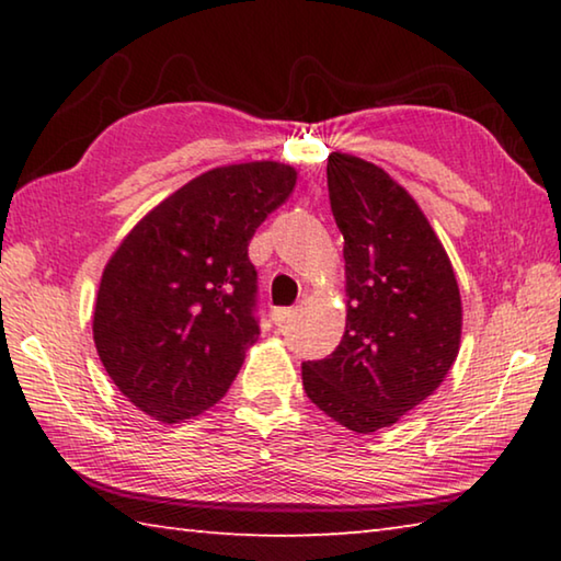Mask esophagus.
Returning <instances> with one entry per match:
<instances>
[{
    "instance_id": "34e87169",
    "label": "esophagus",
    "mask_w": 561,
    "mask_h": 561,
    "mask_svg": "<svg viewBox=\"0 0 561 561\" xmlns=\"http://www.w3.org/2000/svg\"><path fill=\"white\" fill-rule=\"evenodd\" d=\"M294 317V309H284V307H279V309H272V321L277 327H282L284 321H289Z\"/></svg>"
}]
</instances>
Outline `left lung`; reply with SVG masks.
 Instances as JSON below:
<instances>
[{
    "mask_svg": "<svg viewBox=\"0 0 561 561\" xmlns=\"http://www.w3.org/2000/svg\"><path fill=\"white\" fill-rule=\"evenodd\" d=\"M327 183L344 234L346 331L329 358L301 364V381L344 428L376 433L448 376L460 351V289L428 217L383 168L331 153Z\"/></svg>",
    "mask_w": 561,
    "mask_h": 561,
    "instance_id": "left-lung-1",
    "label": "left lung"
}]
</instances>
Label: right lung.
<instances>
[{
    "label": "right lung",
    "instance_id": "obj_1",
    "mask_svg": "<svg viewBox=\"0 0 561 561\" xmlns=\"http://www.w3.org/2000/svg\"><path fill=\"white\" fill-rule=\"evenodd\" d=\"M277 160L213 168L123 237L93 309V341L118 391L160 423L213 408L260 336L247 247L291 195Z\"/></svg>",
    "mask_w": 561,
    "mask_h": 561
}]
</instances>
